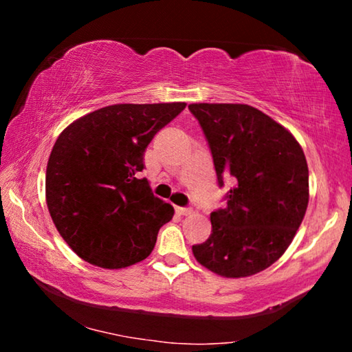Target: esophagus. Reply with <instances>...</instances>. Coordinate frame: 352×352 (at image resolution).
I'll list each match as a JSON object with an SVG mask.
<instances>
[{
  "mask_svg": "<svg viewBox=\"0 0 352 352\" xmlns=\"http://www.w3.org/2000/svg\"><path fill=\"white\" fill-rule=\"evenodd\" d=\"M175 211L177 214H180V216H189L192 210L190 208H183V206H175Z\"/></svg>",
  "mask_w": 352,
  "mask_h": 352,
  "instance_id": "obj_1",
  "label": "esophagus"
}]
</instances>
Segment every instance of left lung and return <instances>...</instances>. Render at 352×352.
Wrapping results in <instances>:
<instances>
[{
	"label": "left lung",
	"instance_id": "obj_1",
	"mask_svg": "<svg viewBox=\"0 0 352 352\" xmlns=\"http://www.w3.org/2000/svg\"><path fill=\"white\" fill-rule=\"evenodd\" d=\"M211 148L217 180L233 177L226 206L211 212L212 231L192 245L197 262L225 278L265 270L284 254L305 219L309 169L300 142L245 104H190Z\"/></svg>",
	"mask_w": 352,
	"mask_h": 352
}]
</instances>
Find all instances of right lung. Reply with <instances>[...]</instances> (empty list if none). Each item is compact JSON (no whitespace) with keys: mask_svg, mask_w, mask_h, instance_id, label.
I'll use <instances>...</instances> for the list:
<instances>
[{"mask_svg":"<svg viewBox=\"0 0 352 352\" xmlns=\"http://www.w3.org/2000/svg\"><path fill=\"white\" fill-rule=\"evenodd\" d=\"M184 102L116 104L76 119L46 168V204L69 248L93 265L124 269L152 253L174 208L155 197L144 152Z\"/></svg>","mask_w":352,"mask_h":352,"instance_id":"1","label":"right lung"}]
</instances>
